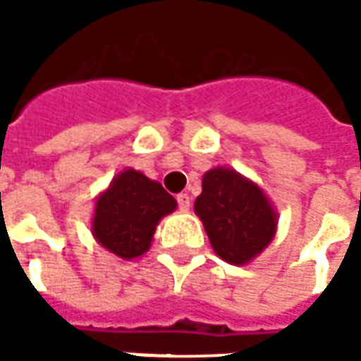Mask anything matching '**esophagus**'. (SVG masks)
<instances>
[{
	"label": "esophagus",
	"instance_id": "esophagus-1",
	"mask_svg": "<svg viewBox=\"0 0 361 361\" xmlns=\"http://www.w3.org/2000/svg\"><path fill=\"white\" fill-rule=\"evenodd\" d=\"M176 202H178V209H180V211H188V207H190V197H188L187 192H180V195L176 197Z\"/></svg>",
	"mask_w": 361,
	"mask_h": 361
}]
</instances>
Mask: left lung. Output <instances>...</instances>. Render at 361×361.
Returning <instances> with one entry per match:
<instances>
[{
    "label": "left lung",
    "mask_w": 361,
    "mask_h": 361,
    "mask_svg": "<svg viewBox=\"0 0 361 361\" xmlns=\"http://www.w3.org/2000/svg\"><path fill=\"white\" fill-rule=\"evenodd\" d=\"M195 213L216 255L233 265L259 255L277 227V215L263 190L229 169H213L202 176Z\"/></svg>",
    "instance_id": "left-lung-1"
}]
</instances>
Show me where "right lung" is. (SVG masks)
I'll use <instances>...</instances> for the list:
<instances>
[{
    "instance_id": "right-lung-1",
    "label": "right lung",
    "mask_w": 361,
    "mask_h": 361,
    "mask_svg": "<svg viewBox=\"0 0 361 361\" xmlns=\"http://www.w3.org/2000/svg\"><path fill=\"white\" fill-rule=\"evenodd\" d=\"M174 209V197L160 183L128 169L96 201L92 233L110 253L134 259L148 251L159 221Z\"/></svg>"
}]
</instances>
